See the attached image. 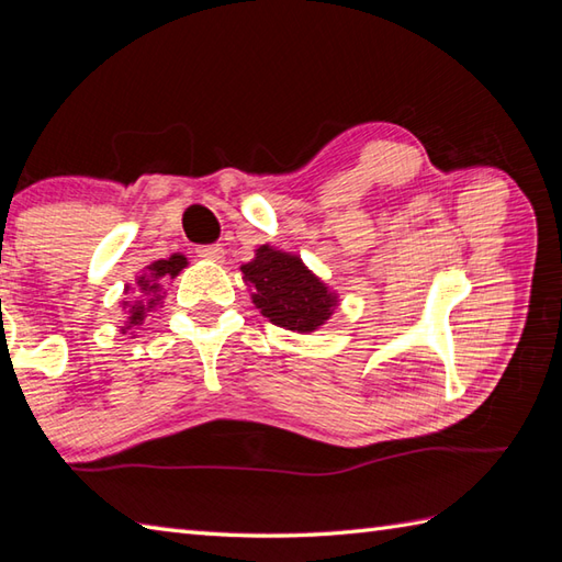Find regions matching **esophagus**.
I'll use <instances>...</instances> for the list:
<instances>
[{
  "instance_id": "34e87169",
  "label": "esophagus",
  "mask_w": 562,
  "mask_h": 562,
  "mask_svg": "<svg viewBox=\"0 0 562 562\" xmlns=\"http://www.w3.org/2000/svg\"><path fill=\"white\" fill-rule=\"evenodd\" d=\"M198 258L202 260H212V262H220L224 258V248L220 244H212V246H200L195 248Z\"/></svg>"
}]
</instances>
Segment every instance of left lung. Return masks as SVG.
Returning a JSON list of instances; mask_svg holds the SVG:
<instances>
[{"label": "left lung", "mask_w": 562, "mask_h": 562, "mask_svg": "<svg viewBox=\"0 0 562 562\" xmlns=\"http://www.w3.org/2000/svg\"><path fill=\"white\" fill-rule=\"evenodd\" d=\"M241 272L248 288L256 290L254 304L274 326L308 333L330 318L336 300L300 258L260 246L256 260L246 262Z\"/></svg>", "instance_id": "left-lung-1"}]
</instances>
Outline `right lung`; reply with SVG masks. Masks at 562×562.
<instances>
[{"label": "right lung", "instance_id": "add662e5", "mask_svg": "<svg viewBox=\"0 0 562 562\" xmlns=\"http://www.w3.org/2000/svg\"><path fill=\"white\" fill-rule=\"evenodd\" d=\"M183 268H186V258L178 256V254H173L171 258H166V260L151 262V266H149V278H147V280H145V278L139 280L142 292H154V290H157V284H154V280H159V278H176V274L181 272ZM149 304H151V302H149ZM142 314H145V304L135 302V304H133V316H130V324H139Z\"/></svg>", "mask_w": 562, "mask_h": 562}]
</instances>
